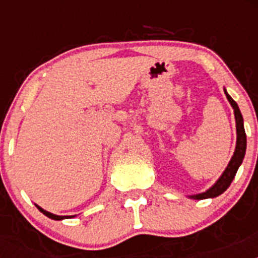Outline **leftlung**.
Here are the masks:
<instances>
[{
  "label": "left lung",
  "mask_w": 258,
  "mask_h": 258,
  "mask_svg": "<svg viewBox=\"0 0 258 258\" xmlns=\"http://www.w3.org/2000/svg\"><path fill=\"white\" fill-rule=\"evenodd\" d=\"M225 94H226V98L229 99L230 104H231L232 108H234V113H235L236 133H238L235 152H234V155H232L231 160H230L229 165H227V168L225 169L223 174L221 175L220 179L214 183L213 187H211L208 191H206V192L194 195V197H191L192 199L202 200V199H208V198H216L218 197V195H221L222 192H225V191L227 190V187L231 184L232 179H234L236 172H238V168L240 166L243 159H244L245 149H247V137H245L244 125H243V116H241L240 109H239L236 102L234 101L229 94H227L226 90H225Z\"/></svg>",
  "instance_id": "obj_1"
}]
</instances>
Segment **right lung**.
Masks as SVG:
<instances>
[{
  "mask_svg": "<svg viewBox=\"0 0 258 258\" xmlns=\"http://www.w3.org/2000/svg\"><path fill=\"white\" fill-rule=\"evenodd\" d=\"M38 208V211L40 212H42V213L45 214V216H47V217L49 218H51V220H56V221H59V220H63V218H67V217H64V216H56V214H52V213H49V212H46V211H44V209L42 208H40V207L38 206H36Z\"/></svg>",
  "mask_w": 258,
  "mask_h": 258,
  "instance_id": "add662e5",
  "label": "right lung"
}]
</instances>
